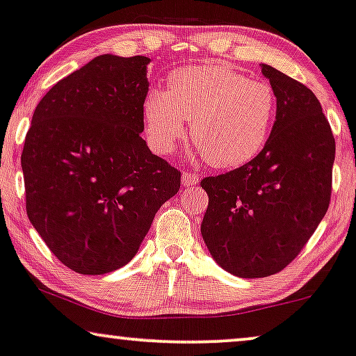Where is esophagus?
<instances>
[{
	"mask_svg": "<svg viewBox=\"0 0 356 356\" xmlns=\"http://www.w3.org/2000/svg\"><path fill=\"white\" fill-rule=\"evenodd\" d=\"M197 182H199V174L188 172V170H186V172L182 174L184 186H193V184H197Z\"/></svg>",
	"mask_w": 356,
	"mask_h": 356,
	"instance_id": "1",
	"label": "esophagus"
}]
</instances>
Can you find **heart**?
I'll list each match as a JSON object with an SVG mask.
<instances>
[{"label": "heart", "instance_id": "1", "mask_svg": "<svg viewBox=\"0 0 356 356\" xmlns=\"http://www.w3.org/2000/svg\"><path fill=\"white\" fill-rule=\"evenodd\" d=\"M271 83L246 79L227 65L211 64L170 75L168 92L152 90L145 102L151 146L168 154L186 133L207 163L215 168L245 164L266 145L276 118Z\"/></svg>", "mask_w": 356, "mask_h": 356}]
</instances>
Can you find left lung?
<instances>
[{"label": "left lung", "mask_w": 356, "mask_h": 356, "mask_svg": "<svg viewBox=\"0 0 356 356\" xmlns=\"http://www.w3.org/2000/svg\"><path fill=\"white\" fill-rule=\"evenodd\" d=\"M277 98L276 121L250 163L200 182V232L213 259L240 277L282 271L314 235L332 195L335 138L310 88L261 64Z\"/></svg>", "instance_id": "8db88e82"}]
</instances>
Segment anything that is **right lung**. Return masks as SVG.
Here are the masks:
<instances>
[{
  "instance_id": "obj_1",
  "label": "right lung",
  "mask_w": 356,
  "mask_h": 356,
  "mask_svg": "<svg viewBox=\"0 0 356 356\" xmlns=\"http://www.w3.org/2000/svg\"><path fill=\"white\" fill-rule=\"evenodd\" d=\"M145 56L103 54L72 72L35 106L21 154L26 211L56 258L105 274L138 253L181 170L141 138Z\"/></svg>"
}]
</instances>
